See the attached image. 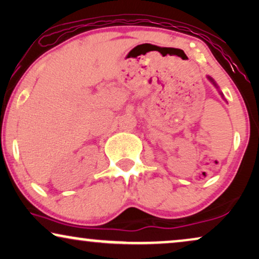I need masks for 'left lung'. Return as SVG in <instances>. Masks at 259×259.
I'll list each match as a JSON object with an SVG mask.
<instances>
[{"label": "left lung", "instance_id": "1", "mask_svg": "<svg viewBox=\"0 0 259 259\" xmlns=\"http://www.w3.org/2000/svg\"><path fill=\"white\" fill-rule=\"evenodd\" d=\"M209 80H211V81H213V79H212V78H209ZM213 84H214V85H215V82H214V81H213Z\"/></svg>", "mask_w": 259, "mask_h": 259}]
</instances>
